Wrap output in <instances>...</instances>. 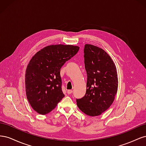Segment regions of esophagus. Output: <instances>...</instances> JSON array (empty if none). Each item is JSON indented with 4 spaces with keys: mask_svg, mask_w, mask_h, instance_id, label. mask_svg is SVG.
<instances>
[{
    "mask_svg": "<svg viewBox=\"0 0 146 146\" xmlns=\"http://www.w3.org/2000/svg\"><path fill=\"white\" fill-rule=\"evenodd\" d=\"M72 92H73V91H72V90H68L67 92H68V94H71L72 93Z\"/></svg>",
    "mask_w": 146,
    "mask_h": 146,
    "instance_id": "1",
    "label": "esophagus"
}]
</instances>
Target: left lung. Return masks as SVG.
I'll return each instance as SVG.
<instances>
[{"label":"left lung","instance_id":"left-lung-1","mask_svg":"<svg viewBox=\"0 0 146 146\" xmlns=\"http://www.w3.org/2000/svg\"><path fill=\"white\" fill-rule=\"evenodd\" d=\"M85 68L87 74L85 96L77 99V105L88 116H99L114 100L118 86L115 64L102 48L91 44L84 47Z\"/></svg>","mask_w":146,"mask_h":146}]
</instances>
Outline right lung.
Wrapping results in <instances>:
<instances>
[{"label":"right lung","mask_w":146,"mask_h":146,"mask_svg":"<svg viewBox=\"0 0 146 146\" xmlns=\"http://www.w3.org/2000/svg\"><path fill=\"white\" fill-rule=\"evenodd\" d=\"M78 50L72 45L48 46L31 59L25 72V90L35 111L42 115L50 113L64 98L60 70Z\"/></svg>","instance_id":"right-lung-1"}]
</instances>
